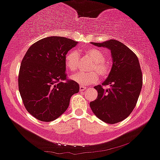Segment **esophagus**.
<instances>
[{"instance_id": "esophagus-1", "label": "esophagus", "mask_w": 160, "mask_h": 160, "mask_svg": "<svg viewBox=\"0 0 160 160\" xmlns=\"http://www.w3.org/2000/svg\"><path fill=\"white\" fill-rule=\"evenodd\" d=\"M85 89H87V87H84V86H83V85L80 86V91H84Z\"/></svg>"}]
</instances>
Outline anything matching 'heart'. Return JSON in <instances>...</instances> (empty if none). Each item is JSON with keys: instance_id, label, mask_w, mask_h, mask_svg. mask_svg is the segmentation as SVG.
<instances>
[{"instance_id": "b5f03b06", "label": "heart", "mask_w": 160, "mask_h": 160, "mask_svg": "<svg viewBox=\"0 0 160 160\" xmlns=\"http://www.w3.org/2000/svg\"><path fill=\"white\" fill-rule=\"evenodd\" d=\"M85 55L92 61L89 70L91 71L79 73L72 76V79L81 85L96 83L99 80V74L102 78L109 75L112 67L109 61L106 60V54L97 48H89L85 51ZM80 56L76 50L68 52L65 56V65L70 71H77L80 65Z\"/></svg>"}]
</instances>
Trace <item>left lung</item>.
<instances>
[{"mask_svg": "<svg viewBox=\"0 0 160 160\" xmlns=\"http://www.w3.org/2000/svg\"><path fill=\"white\" fill-rule=\"evenodd\" d=\"M92 44L110 49L113 64L108 78L94 87L98 96L89 106L100 120L115 124L128 117L136 106L143 84L139 61L131 49L117 40ZM105 85L110 87L105 89Z\"/></svg>", "mask_w": 160, "mask_h": 160, "instance_id": "left-lung-1", "label": "left lung"}]
</instances>
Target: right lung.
I'll return each mask as SVG.
<instances>
[{
    "instance_id": "obj_1",
    "label": "right lung",
    "mask_w": 160,
    "mask_h": 160,
    "mask_svg": "<svg viewBox=\"0 0 160 160\" xmlns=\"http://www.w3.org/2000/svg\"><path fill=\"white\" fill-rule=\"evenodd\" d=\"M78 44L61 36L38 40L26 52L19 71V91L26 109L42 122H52L68 109L80 89L67 78L65 56Z\"/></svg>"
}]
</instances>
